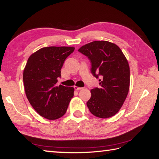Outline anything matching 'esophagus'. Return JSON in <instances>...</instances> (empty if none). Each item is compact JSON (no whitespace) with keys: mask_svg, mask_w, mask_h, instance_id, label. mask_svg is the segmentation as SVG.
<instances>
[{"mask_svg":"<svg viewBox=\"0 0 159 159\" xmlns=\"http://www.w3.org/2000/svg\"><path fill=\"white\" fill-rule=\"evenodd\" d=\"M74 89H75L76 90H80V89H83V87H80L74 86Z\"/></svg>","mask_w":159,"mask_h":159,"instance_id":"obj_1","label":"esophagus"}]
</instances>
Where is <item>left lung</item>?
Masks as SVG:
<instances>
[{"mask_svg":"<svg viewBox=\"0 0 159 159\" xmlns=\"http://www.w3.org/2000/svg\"><path fill=\"white\" fill-rule=\"evenodd\" d=\"M88 57L91 72L100 77L99 87L91 90L87 106L93 116L108 118L115 116L126 100L130 86V67L122 51L107 41H94L79 49Z\"/></svg>","mask_w":159,"mask_h":159,"instance_id":"1","label":"left lung"}]
</instances>
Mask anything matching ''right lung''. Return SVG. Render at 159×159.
I'll return each mask as SVG.
<instances>
[{"mask_svg": "<svg viewBox=\"0 0 159 159\" xmlns=\"http://www.w3.org/2000/svg\"><path fill=\"white\" fill-rule=\"evenodd\" d=\"M74 47L50 46L39 49L29 57L23 72L27 99L36 112L50 120L66 113L74 88L57 85L66 59Z\"/></svg>", "mask_w": 159, "mask_h": 159, "instance_id": "1", "label": "right lung"}]
</instances>
